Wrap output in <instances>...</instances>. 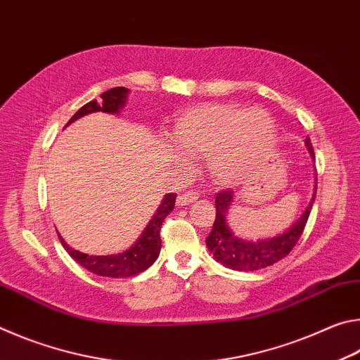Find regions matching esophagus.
Wrapping results in <instances>:
<instances>
[{
    "instance_id": "1",
    "label": "esophagus",
    "mask_w": 360,
    "mask_h": 360,
    "mask_svg": "<svg viewBox=\"0 0 360 360\" xmlns=\"http://www.w3.org/2000/svg\"><path fill=\"white\" fill-rule=\"evenodd\" d=\"M198 200V195L195 192H186L182 193L178 197V200H176V205L178 206H186V205H191L193 202H197Z\"/></svg>"
}]
</instances>
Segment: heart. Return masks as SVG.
Here are the masks:
<instances>
[{"label":"heart","instance_id":"1","mask_svg":"<svg viewBox=\"0 0 360 360\" xmlns=\"http://www.w3.org/2000/svg\"><path fill=\"white\" fill-rule=\"evenodd\" d=\"M169 144L187 158H206L212 181L233 186L255 173L275 141V124L260 108L208 103L187 108L168 131Z\"/></svg>","mask_w":360,"mask_h":360}]
</instances>
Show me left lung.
Wrapping results in <instances>:
<instances>
[{
  "label": "left lung",
  "mask_w": 360,
  "mask_h": 360,
  "mask_svg": "<svg viewBox=\"0 0 360 360\" xmlns=\"http://www.w3.org/2000/svg\"><path fill=\"white\" fill-rule=\"evenodd\" d=\"M304 146H307L311 158H314L311 139H304ZM314 197L316 187L311 202L307 206V210L283 233L270 236V238L245 240L236 236L227 224L229 210L235 198L233 191L219 192L216 195V221L212 224L211 233L206 238V246H208L210 252L214 255L219 264L236 271H255L260 270V268L276 264L278 260L284 259L292 251V248L297 245V241L300 240L309 212H311L313 208Z\"/></svg>",
  "instance_id": "8db88e82"
}]
</instances>
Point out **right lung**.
<instances>
[{"label":"right lung","mask_w":360,"mask_h":360,"mask_svg":"<svg viewBox=\"0 0 360 360\" xmlns=\"http://www.w3.org/2000/svg\"><path fill=\"white\" fill-rule=\"evenodd\" d=\"M129 89L125 87H114L108 92L101 94V100L96 101L92 100L87 105H84L79 111L70 119L68 127L72 122L84 117V115L92 112H108V114H119L120 109L125 106L127 96H129ZM176 202V193H167L163 197L160 206H158L154 216L146 225L143 233L131 245L127 251H122L119 254L111 255H89L84 254L77 249H72L66 241L58 235L60 241H62L63 248L66 249L72 259H75L79 265H82L85 270H89L94 275L106 276V278H130L139 275L144 270L154 264L157 260L158 254H160L162 240H160V229L165 217L173 211Z\"/></svg>","instance_id":"right-lung-1"}]
</instances>
